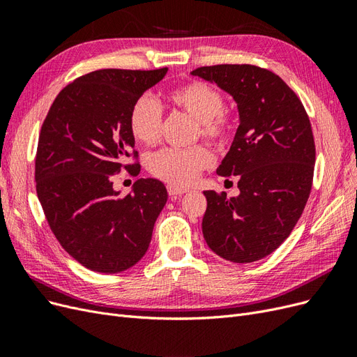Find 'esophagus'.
<instances>
[{
  "label": "esophagus",
  "instance_id": "34e87169",
  "mask_svg": "<svg viewBox=\"0 0 357 357\" xmlns=\"http://www.w3.org/2000/svg\"><path fill=\"white\" fill-rule=\"evenodd\" d=\"M167 190L171 197H180V195H183V193L188 192L186 188H180V186H174V185H168Z\"/></svg>",
  "mask_w": 357,
  "mask_h": 357
}]
</instances>
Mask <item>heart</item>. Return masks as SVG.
I'll return each mask as SVG.
<instances>
[{
    "label": "heart",
    "mask_w": 357,
    "mask_h": 357,
    "mask_svg": "<svg viewBox=\"0 0 357 357\" xmlns=\"http://www.w3.org/2000/svg\"><path fill=\"white\" fill-rule=\"evenodd\" d=\"M168 101L186 112L198 122L205 139L213 143H225L232 131L231 116L223 107V96L214 86L192 80L168 92ZM160 104L149 95H143L134 102L129 113V129L138 143L153 146L162 134ZM213 165V155L205 146L190 149H162L147 156V168L160 180L174 186H189L204 169Z\"/></svg>",
    "instance_id": "heart-1"
}]
</instances>
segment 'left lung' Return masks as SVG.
<instances>
[{
  "label": "left lung",
  "instance_id": "1",
  "mask_svg": "<svg viewBox=\"0 0 357 357\" xmlns=\"http://www.w3.org/2000/svg\"><path fill=\"white\" fill-rule=\"evenodd\" d=\"M238 104L240 126L218 168L238 177L240 195L205 190L202 234L226 261L250 264L271 255L294 231L308 201L316 146L298 95L266 68L248 63L199 67Z\"/></svg>",
  "mask_w": 357,
  "mask_h": 357
}]
</instances>
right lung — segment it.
Returning <instances> with one entry per match:
<instances>
[{
    "label": "right lung",
    "instance_id": "obj_1",
    "mask_svg": "<svg viewBox=\"0 0 357 357\" xmlns=\"http://www.w3.org/2000/svg\"><path fill=\"white\" fill-rule=\"evenodd\" d=\"M167 71L107 68L84 74L58 93L43 122L37 195L63 250L92 271L116 274L135 265L167 202L164 183L155 178L137 180L132 193L123 197L113 189L122 169L138 176L129 113Z\"/></svg>",
    "mask_w": 357,
    "mask_h": 357
}]
</instances>
